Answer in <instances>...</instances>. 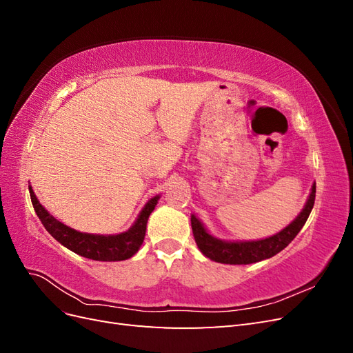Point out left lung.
I'll list each match as a JSON object with an SVG mask.
<instances>
[{
  "label": "left lung",
  "mask_w": 353,
  "mask_h": 353,
  "mask_svg": "<svg viewBox=\"0 0 353 353\" xmlns=\"http://www.w3.org/2000/svg\"><path fill=\"white\" fill-rule=\"evenodd\" d=\"M314 203L315 183L312 184L311 193L307 196L302 212L280 232L261 240H221L215 236H212L196 215H191V228H193L194 240L199 245L200 252L210 261L230 265H249L254 262H261L263 259H270L276 253H280L283 249H285L305 225L309 213H311L314 208Z\"/></svg>",
  "instance_id": "8db88e82"
}]
</instances>
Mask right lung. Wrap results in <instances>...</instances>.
I'll return each instance as SVG.
<instances>
[{
  "label": "right lung",
  "mask_w": 353,
  "mask_h": 353,
  "mask_svg": "<svg viewBox=\"0 0 353 353\" xmlns=\"http://www.w3.org/2000/svg\"><path fill=\"white\" fill-rule=\"evenodd\" d=\"M29 194L32 205L37 212L39 221L46 230L66 249L74 252L83 258L101 262H117L130 259L140 250L144 241L147 221L154 210L160 196H154L148 200L141 212L138 213L132 227L119 234H90L73 230L65 223L57 221L51 213L41 205L34 190L29 185Z\"/></svg>",
  "instance_id": "right-lung-1"
}]
</instances>
